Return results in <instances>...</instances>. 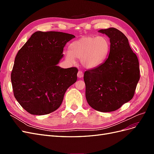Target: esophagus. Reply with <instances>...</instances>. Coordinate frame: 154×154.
Masks as SVG:
<instances>
[{"instance_id":"esophagus-1","label":"esophagus","mask_w":154,"mask_h":154,"mask_svg":"<svg viewBox=\"0 0 154 154\" xmlns=\"http://www.w3.org/2000/svg\"><path fill=\"white\" fill-rule=\"evenodd\" d=\"M77 76H78V77L79 78H82L83 76V73L82 72V71H79L78 72Z\"/></svg>"}]
</instances>
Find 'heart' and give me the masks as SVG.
<instances>
[{"instance_id":"obj_1","label":"heart","mask_w":154,"mask_h":154,"mask_svg":"<svg viewBox=\"0 0 154 154\" xmlns=\"http://www.w3.org/2000/svg\"><path fill=\"white\" fill-rule=\"evenodd\" d=\"M69 51L66 54L68 61L73 62L74 58L80 59L83 67L94 69L103 64L108 58L110 42L105 36H85L70 44Z\"/></svg>"}]
</instances>
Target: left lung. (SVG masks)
<instances>
[{"instance_id": "1", "label": "left lung", "mask_w": 154, "mask_h": 154, "mask_svg": "<svg viewBox=\"0 0 154 154\" xmlns=\"http://www.w3.org/2000/svg\"><path fill=\"white\" fill-rule=\"evenodd\" d=\"M98 32L110 38V51L103 64L85 72V97L92 109L109 112L132 99L140 78L139 66L122 31L110 27Z\"/></svg>"}]
</instances>
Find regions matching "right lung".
<instances>
[{
	"instance_id": "1",
	"label": "right lung",
	"mask_w": 154,
	"mask_h": 154,
	"mask_svg": "<svg viewBox=\"0 0 154 154\" xmlns=\"http://www.w3.org/2000/svg\"><path fill=\"white\" fill-rule=\"evenodd\" d=\"M74 38L62 32L36 31L18 51L11 80L15 97L29 114L57 110L67 88L76 82L77 68L58 66L63 48Z\"/></svg>"
}]
</instances>
